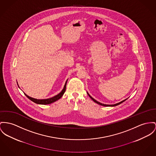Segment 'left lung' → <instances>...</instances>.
<instances>
[{
	"instance_id": "8db88e82",
	"label": "left lung",
	"mask_w": 156,
	"mask_h": 156,
	"mask_svg": "<svg viewBox=\"0 0 156 156\" xmlns=\"http://www.w3.org/2000/svg\"><path fill=\"white\" fill-rule=\"evenodd\" d=\"M88 95H89V96L94 101V102H96V104H99V105H102V106H117V105H119V104H121V103H122V102H124L125 101H126L127 99H125L124 101H121V102H119V103H118V104H114V105H106V104H101V103H100V102H99L98 101H96L89 94H88Z\"/></svg>"
}]
</instances>
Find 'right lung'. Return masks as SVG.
I'll list each match as a JSON object with an SVG mask.
<instances>
[{"label":"right lung","instance_id":"obj_1","mask_svg":"<svg viewBox=\"0 0 156 156\" xmlns=\"http://www.w3.org/2000/svg\"><path fill=\"white\" fill-rule=\"evenodd\" d=\"M68 80H67V81L66 82V83L64 84V88L62 90V92L60 93V94L55 95V96L51 98H48V99H35V98H31L29 96H28L27 94H25L26 95V96L30 99L31 101H32V102H34V103L37 104H40V105H48V104H52L53 102L57 101V100H58L59 99H60L62 97L63 94H64L65 91H66V84H67V82Z\"/></svg>","mask_w":156,"mask_h":156}]
</instances>
